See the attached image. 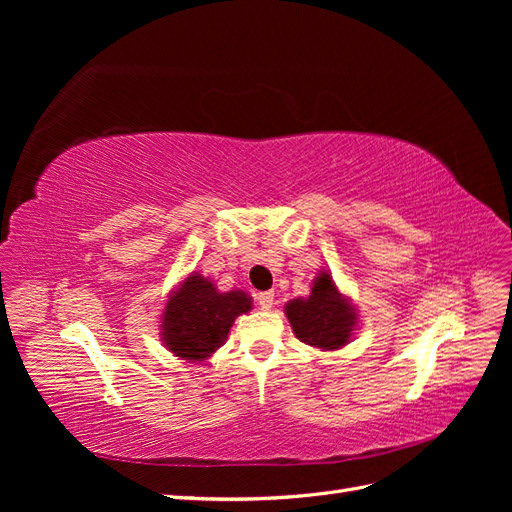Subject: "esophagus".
Here are the masks:
<instances>
[{"instance_id":"34e87169","label":"esophagus","mask_w":512,"mask_h":512,"mask_svg":"<svg viewBox=\"0 0 512 512\" xmlns=\"http://www.w3.org/2000/svg\"><path fill=\"white\" fill-rule=\"evenodd\" d=\"M256 303L260 309H271L273 305V292H258L256 294Z\"/></svg>"}]
</instances>
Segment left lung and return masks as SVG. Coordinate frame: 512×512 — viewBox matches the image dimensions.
<instances>
[{"mask_svg":"<svg viewBox=\"0 0 512 512\" xmlns=\"http://www.w3.org/2000/svg\"><path fill=\"white\" fill-rule=\"evenodd\" d=\"M284 312L294 335L303 344L322 350L346 346L356 327L354 307L327 271L318 273L307 299H292Z\"/></svg>","mask_w":512,"mask_h":512,"instance_id":"left-lung-1","label":"left lung"}]
</instances>
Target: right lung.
Segmentation results:
<instances>
[{"label":"right lung","mask_w":512,"mask_h":512,"mask_svg":"<svg viewBox=\"0 0 512 512\" xmlns=\"http://www.w3.org/2000/svg\"><path fill=\"white\" fill-rule=\"evenodd\" d=\"M252 297L243 290L218 292L207 277L192 273L162 314L166 348L185 361H205L218 350L237 316L250 312Z\"/></svg>","instance_id":"obj_1"}]
</instances>
